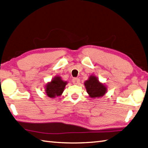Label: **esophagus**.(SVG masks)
Here are the masks:
<instances>
[{
	"mask_svg": "<svg viewBox=\"0 0 148 148\" xmlns=\"http://www.w3.org/2000/svg\"><path fill=\"white\" fill-rule=\"evenodd\" d=\"M73 81V84H78L79 83L80 79L77 77H74L73 79V81Z\"/></svg>",
	"mask_w": 148,
	"mask_h": 148,
	"instance_id": "esophagus-1",
	"label": "esophagus"
}]
</instances>
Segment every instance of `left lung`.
Returning <instances> with one entry per match:
<instances>
[{"label": "left lung", "instance_id": "left-lung-1", "mask_svg": "<svg viewBox=\"0 0 148 148\" xmlns=\"http://www.w3.org/2000/svg\"><path fill=\"white\" fill-rule=\"evenodd\" d=\"M88 93L91 98H99L103 96L106 91L105 86L100 83L98 79L95 76H90V79L85 82Z\"/></svg>", "mask_w": 148, "mask_h": 148}]
</instances>
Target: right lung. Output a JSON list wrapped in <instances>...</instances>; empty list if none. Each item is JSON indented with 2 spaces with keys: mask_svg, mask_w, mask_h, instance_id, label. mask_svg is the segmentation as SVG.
<instances>
[{
  "mask_svg": "<svg viewBox=\"0 0 148 148\" xmlns=\"http://www.w3.org/2000/svg\"><path fill=\"white\" fill-rule=\"evenodd\" d=\"M66 84L67 82L63 81L60 77H55L46 86V92L48 97L55 98L60 96L63 92Z\"/></svg>",
  "mask_w": 148,
  "mask_h": 148,
  "instance_id": "add662e5",
  "label": "right lung"
}]
</instances>
